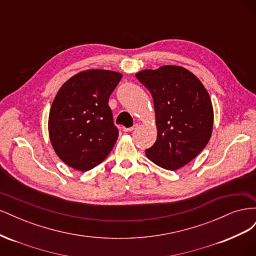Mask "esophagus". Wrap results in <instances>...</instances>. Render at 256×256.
<instances>
[{
  "instance_id": "34e87169",
  "label": "esophagus",
  "mask_w": 256,
  "mask_h": 256,
  "mask_svg": "<svg viewBox=\"0 0 256 256\" xmlns=\"http://www.w3.org/2000/svg\"><path fill=\"white\" fill-rule=\"evenodd\" d=\"M138 127V124H134V125L132 127H130V128H124V131H125V132H131V131L136 130Z\"/></svg>"
}]
</instances>
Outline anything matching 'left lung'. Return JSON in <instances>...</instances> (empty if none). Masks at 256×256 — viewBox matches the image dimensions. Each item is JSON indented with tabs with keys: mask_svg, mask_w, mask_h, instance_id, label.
<instances>
[{
	"mask_svg": "<svg viewBox=\"0 0 256 256\" xmlns=\"http://www.w3.org/2000/svg\"><path fill=\"white\" fill-rule=\"evenodd\" d=\"M136 76L150 92L157 118V140L145 150L147 158L171 171L189 164L212 131V104L204 85L186 68L172 65Z\"/></svg>",
	"mask_w": 256,
	"mask_h": 256,
	"instance_id": "obj_1",
	"label": "left lung"
}]
</instances>
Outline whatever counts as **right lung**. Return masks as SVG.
I'll use <instances>...</instances> for the list:
<instances>
[{
	"mask_svg": "<svg viewBox=\"0 0 256 256\" xmlns=\"http://www.w3.org/2000/svg\"><path fill=\"white\" fill-rule=\"evenodd\" d=\"M122 76L90 69L74 76L58 92L49 114V136L67 166L86 172L111 152L118 129L108 102Z\"/></svg>",
	"mask_w": 256,
	"mask_h": 256,
	"instance_id": "1",
	"label": "right lung"
}]
</instances>
